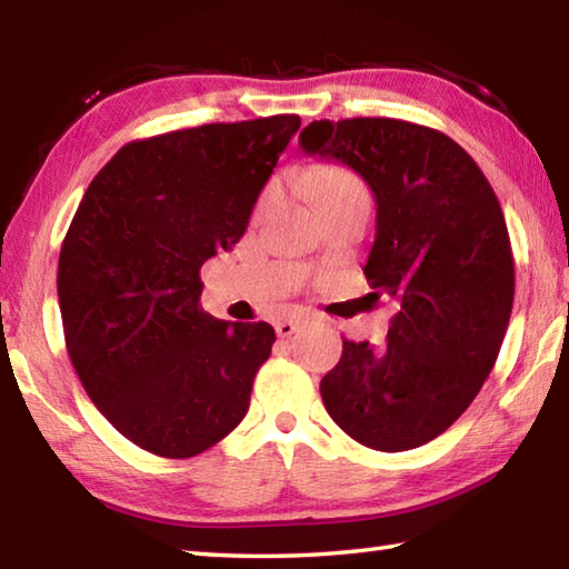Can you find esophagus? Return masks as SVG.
<instances>
[{
  "instance_id": "34e87169",
  "label": "esophagus",
  "mask_w": 569,
  "mask_h": 569,
  "mask_svg": "<svg viewBox=\"0 0 569 569\" xmlns=\"http://www.w3.org/2000/svg\"><path fill=\"white\" fill-rule=\"evenodd\" d=\"M296 329H298V321H293V319H283V321L276 323V333L281 336V339H288V336H293Z\"/></svg>"
}]
</instances>
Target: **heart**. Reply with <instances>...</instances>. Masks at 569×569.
<instances>
[{
	"instance_id": "1",
	"label": "heart",
	"mask_w": 569,
	"mask_h": 569,
	"mask_svg": "<svg viewBox=\"0 0 569 569\" xmlns=\"http://www.w3.org/2000/svg\"><path fill=\"white\" fill-rule=\"evenodd\" d=\"M303 188L311 192V196L319 200V206L329 203L333 198L349 196V192H359L363 190V182L353 176L349 170H339V168H321V170H311L303 178ZM268 206V198H263L256 208V216H261Z\"/></svg>"
}]
</instances>
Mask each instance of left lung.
<instances>
[{
	"label": "left lung",
	"instance_id": "1",
	"mask_svg": "<svg viewBox=\"0 0 569 569\" xmlns=\"http://www.w3.org/2000/svg\"><path fill=\"white\" fill-rule=\"evenodd\" d=\"M298 140L369 182L377 240L363 273L399 301L383 349L343 339L323 407L369 449L427 445L467 411L502 349L515 301L502 206L469 152L423 124L321 120Z\"/></svg>",
	"mask_w": 569,
	"mask_h": 569
}]
</instances>
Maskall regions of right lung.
<instances>
[{"mask_svg":"<svg viewBox=\"0 0 569 569\" xmlns=\"http://www.w3.org/2000/svg\"><path fill=\"white\" fill-rule=\"evenodd\" d=\"M298 114L210 122L114 152L72 218L57 266L70 361L94 407L150 455L188 459L243 421L271 323L200 306V268L246 233Z\"/></svg>","mask_w":569,"mask_h":569,"instance_id":"add662e5","label":"right lung"}]
</instances>
